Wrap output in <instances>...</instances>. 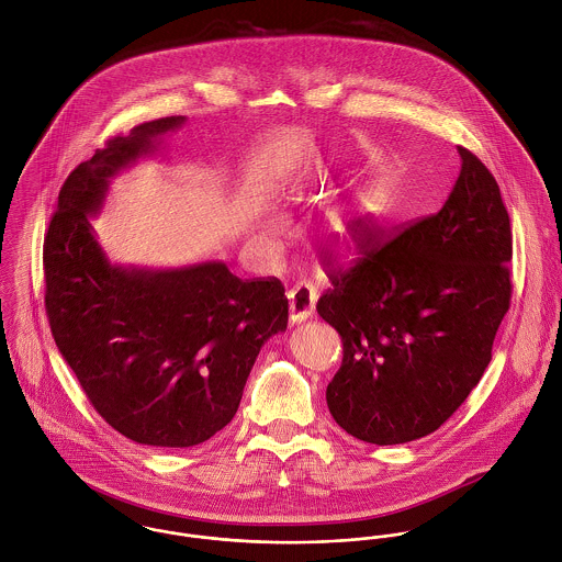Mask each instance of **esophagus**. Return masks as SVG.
Here are the masks:
<instances>
[{
	"mask_svg": "<svg viewBox=\"0 0 562 562\" xmlns=\"http://www.w3.org/2000/svg\"><path fill=\"white\" fill-rule=\"evenodd\" d=\"M288 301H290V321L303 322L314 316L318 294H316L314 285H310V283H296V285L288 292Z\"/></svg>",
	"mask_w": 562,
	"mask_h": 562,
	"instance_id": "esophagus-1",
	"label": "esophagus"
}]
</instances>
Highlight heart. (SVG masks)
Wrapping results in <instances>:
<instances>
[{
    "instance_id": "obj_1",
    "label": "heart",
    "mask_w": 562,
    "mask_h": 562,
    "mask_svg": "<svg viewBox=\"0 0 562 562\" xmlns=\"http://www.w3.org/2000/svg\"><path fill=\"white\" fill-rule=\"evenodd\" d=\"M366 212H370V207H366V210H363V214H366ZM279 234H281V223H279L277 218L268 221V223L261 227V238H263V240H274ZM339 234L348 238V234H350V227H348V223H341V227H339Z\"/></svg>"
}]
</instances>
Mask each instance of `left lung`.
Here are the masks:
<instances>
[{"mask_svg": "<svg viewBox=\"0 0 562 562\" xmlns=\"http://www.w3.org/2000/svg\"><path fill=\"white\" fill-rule=\"evenodd\" d=\"M446 205L385 238L355 229L350 268L326 261L316 305L344 344L326 387L333 419L352 437L394 446L435 432L491 361L510 307L513 234L499 186L472 151Z\"/></svg>", "mask_w": 562, "mask_h": 562, "instance_id": "1", "label": "left lung"}]
</instances>
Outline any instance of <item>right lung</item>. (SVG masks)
<instances>
[{
	"label": "right lung",
	"instance_id": "right-lung-1",
	"mask_svg": "<svg viewBox=\"0 0 562 562\" xmlns=\"http://www.w3.org/2000/svg\"><path fill=\"white\" fill-rule=\"evenodd\" d=\"M186 116L114 136L67 177L43 241L45 312L97 413L127 439L190 448L225 428L268 337L288 326L277 277L241 281L223 261L177 270L112 266L88 216L110 179L158 149Z\"/></svg>",
	"mask_w": 562,
	"mask_h": 562
}]
</instances>
